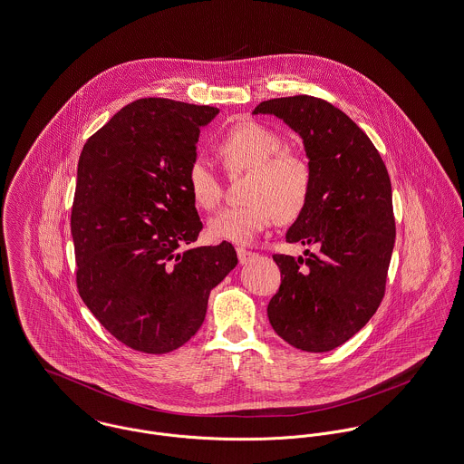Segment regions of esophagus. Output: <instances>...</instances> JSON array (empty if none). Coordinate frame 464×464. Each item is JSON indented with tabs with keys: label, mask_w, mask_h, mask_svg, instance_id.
<instances>
[{
	"label": "esophagus",
	"mask_w": 464,
	"mask_h": 464,
	"mask_svg": "<svg viewBox=\"0 0 464 464\" xmlns=\"http://www.w3.org/2000/svg\"><path fill=\"white\" fill-rule=\"evenodd\" d=\"M237 254H238V261H240V265H246L247 261H250V259L254 257V252H252V250L244 249V247H238V249H237Z\"/></svg>",
	"instance_id": "obj_1"
}]
</instances>
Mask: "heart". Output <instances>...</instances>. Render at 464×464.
<instances>
[{
    "mask_svg": "<svg viewBox=\"0 0 464 464\" xmlns=\"http://www.w3.org/2000/svg\"><path fill=\"white\" fill-rule=\"evenodd\" d=\"M217 153L229 173L249 171L246 205L224 208L208 222L214 240L250 244L274 218L295 220L307 207L313 168L307 157L285 150L283 138L256 121L233 125L217 143ZM187 187L203 210H214L222 198V183L214 166L198 157L187 169Z\"/></svg>",
    "mask_w": 464,
    "mask_h": 464,
    "instance_id": "obj_1",
    "label": "heart"
}]
</instances>
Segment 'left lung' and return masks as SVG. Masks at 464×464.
Masks as SVG:
<instances>
[{
	"label": "left lung",
	"mask_w": 464,
	"mask_h": 464,
	"mask_svg": "<svg viewBox=\"0 0 464 464\" xmlns=\"http://www.w3.org/2000/svg\"><path fill=\"white\" fill-rule=\"evenodd\" d=\"M252 114L281 118L302 138L313 168L307 207L285 231V242L318 252L274 256L283 281L268 304V320L287 344L330 352L365 326L385 295L395 242L391 179L365 132L326 101L272 99Z\"/></svg>",
	"instance_id": "left-lung-1"
}]
</instances>
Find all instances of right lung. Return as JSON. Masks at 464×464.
Wrapping results in <instances>:
<instances>
[{"mask_svg": "<svg viewBox=\"0 0 464 464\" xmlns=\"http://www.w3.org/2000/svg\"><path fill=\"white\" fill-rule=\"evenodd\" d=\"M217 107L140 99L81 151L72 207L77 289L111 335L162 355L203 324L238 263L229 242L192 247L203 222L187 187L199 129Z\"/></svg>", "mask_w": 464, "mask_h": 464, "instance_id": "obj_1", "label": "right lung"}]
</instances>
